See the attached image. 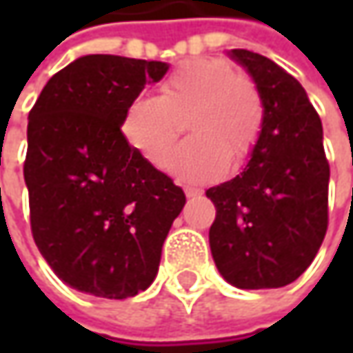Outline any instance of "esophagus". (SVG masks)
Masks as SVG:
<instances>
[{
    "mask_svg": "<svg viewBox=\"0 0 353 353\" xmlns=\"http://www.w3.org/2000/svg\"><path fill=\"white\" fill-rule=\"evenodd\" d=\"M184 194H186V198H196L202 194V190L200 188H192V186H186L184 188Z\"/></svg>",
    "mask_w": 353,
    "mask_h": 353,
    "instance_id": "34e87169",
    "label": "esophagus"
}]
</instances>
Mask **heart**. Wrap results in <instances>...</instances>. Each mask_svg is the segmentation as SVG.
Wrapping results in <instances>:
<instances>
[{
    "label": "heart",
    "instance_id": "b5f03b06",
    "mask_svg": "<svg viewBox=\"0 0 353 353\" xmlns=\"http://www.w3.org/2000/svg\"><path fill=\"white\" fill-rule=\"evenodd\" d=\"M188 117L194 133L170 155L167 167L183 183L220 179L232 159L245 163L263 131L261 92L225 59H190L159 82V96L139 94L121 116L128 143L155 167H163Z\"/></svg>",
    "mask_w": 353,
    "mask_h": 353
}]
</instances>
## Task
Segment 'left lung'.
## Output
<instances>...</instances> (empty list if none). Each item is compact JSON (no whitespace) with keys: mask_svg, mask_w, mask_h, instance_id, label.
Returning <instances> with one entry per match:
<instances>
[{"mask_svg":"<svg viewBox=\"0 0 353 353\" xmlns=\"http://www.w3.org/2000/svg\"><path fill=\"white\" fill-rule=\"evenodd\" d=\"M230 57L257 84L265 119L243 172L206 190L216 206L212 257L237 289H279L305 273L328 230L322 121L299 80L271 59L245 48Z\"/></svg>","mask_w":353,"mask_h":353,"instance_id":"8db88e82","label":"left lung"}]
</instances>
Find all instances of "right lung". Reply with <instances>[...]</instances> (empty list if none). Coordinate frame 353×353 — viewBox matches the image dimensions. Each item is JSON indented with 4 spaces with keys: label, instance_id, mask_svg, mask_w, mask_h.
<instances>
[{
    "label": "right lung",
    "instance_id": "right-lung-1",
    "mask_svg": "<svg viewBox=\"0 0 353 353\" xmlns=\"http://www.w3.org/2000/svg\"><path fill=\"white\" fill-rule=\"evenodd\" d=\"M167 70L159 61L80 57L48 80L29 112L23 174L31 232L76 291L128 299L157 277L186 196L129 145L121 116Z\"/></svg>",
    "mask_w": 353,
    "mask_h": 353
}]
</instances>
